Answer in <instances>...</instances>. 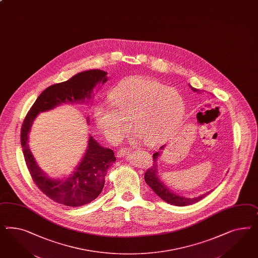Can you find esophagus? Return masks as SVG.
I'll return each mask as SVG.
<instances>
[{"mask_svg": "<svg viewBox=\"0 0 258 258\" xmlns=\"http://www.w3.org/2000/svg\"><path fill=\"white\" fill-rule=\"evenodd\" d=\"M128 154H129V150L126 149V148H120L118 152H117V155H118V157H122V156L127 155Z\"/></svg>", "mask_w": 258, "mask_h": 258, "instance_id": "34e87169", "label": "esophagus"}]
</instances>
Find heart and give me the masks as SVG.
Masks as SVG:
<instances>
[{"label":"heart","instance_id":"obj_1","mask_svg":"<svg viewBox=\"0 0 258 258\" xmlns=\"http://www.w3.org/2000/svg\"><path fill=\"white\" fill-rule=\"evenodd\" d=\"M185 105L176 89L144 76H132L109 94V103H97L94 117L110 141H118L130 130L144 143L157 145L179 125Z\"/></svg>","mask_w":258,"mask_h":258}]
</instances>
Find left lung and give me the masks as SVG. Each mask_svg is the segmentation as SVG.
<instances>
[{"instance_id": "8db88e82", "label": "left lung", "mask_w": 258, "mask_h": 258, "mask_svg": "<svg viewBox=\"0 0 258 258\" xmlns=\"http://www.w3.org/2000/svg\"><path fill=\"white\" fill-rule=\"evenodd\" d=\"M190 88L194 92H201L199 89H194L192 87H190ZM163 148H164V146L160 148V150ZM159 152L154 154V155H153L154 164H153L152 167H150L146 170V172L144 174V179H145L146 184L155 191L156 195H158L161 199L164 200L165 202H167L168 204H170V205L177 206H185L199 202L201 200L204 199L207 194H209L210 191L206 192V194L201 195V196L196 197V198H185V197L179 196L175 193L170 191L169 188L160 181V179L158 178V175H157V170H158L157 161H158V157H159Z\"/></svg>"}]
</instances>
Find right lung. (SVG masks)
Segmentation results:
<instances>
[{"label":"right lung","mask_w":258,"mask_h":258,"mask_svg":"<svg viewBox=\"0 0 258 258\" xmlns=\"http://www.w3.org/2000/svg\"><path fill=\"white\" fill-rule=\"evenodd\" d=\"M106 73L90 70L77 74L68 81L54 84L43 90L22 122L21 143L24 160L33 182L47 197L67 206H82L95 200L102 192L104 176L115 162L114 152L89 138V146L74 174L67 179H51L37 167L28 147V134L39 112L50 110L61 103H74L90 98L96 85L104 84ZM89 119V118H88Z\"/></svg>","instance_id":"add662e5"}]
</instances>
